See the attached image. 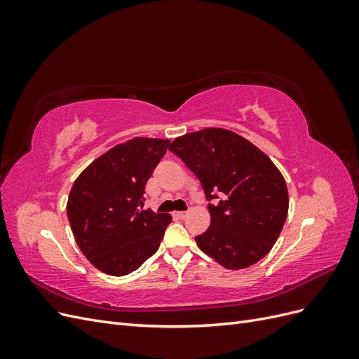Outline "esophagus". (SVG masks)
Masks as SVG:
<instances>
[{"mask_svg":"<svg viewBox=\"0 0 359 359\" xmlns=\"http://www.w3.org/2000/svg\"><path fill=\"white\" fill-rule=\"evenodd\" d=\"M186 215H187L186 211H175V212H173V217H175V219H180V220L186 219Z\"/></svg>","mask_w":359,"mask_h":359,"instance_id":"34e87169","label":"esophagus"}]
</instances>
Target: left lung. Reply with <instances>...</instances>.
Here are the masks:
<instances>
[{"instance_id": "obj_1", "label": "left lung", "mask_w": 359, "mask_h": 359, "mask_svg": "<svg viewBox=\"0 0 359 359\" xmlns=\"http://www.w3.org/2000/svg\"><path fill=\"white\" fill-rule=\"evenodd\" d=\"M169 149L198 177L211 224L194 236L203 253L227 269L259 262L287 217L283 175L262 151L229 130L205 128L177 137Z\"/></svg>"}]
</instances>
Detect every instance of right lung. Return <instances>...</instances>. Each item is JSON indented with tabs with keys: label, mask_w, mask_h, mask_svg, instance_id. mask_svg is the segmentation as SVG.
<instances>
[{
	"label": "right lung",
	"mask_w": 359,
	"mask_h": 359,
	"mask_svg": "<svg viewBox=\"0 0 359 359\" xmlns=\"http://www.w3.org/2000/svg\"><path fill=\"white\" fill-rule=\"evenodd\" d=\"M168 147V139L127 140L93 161L73 184L67 215L74 240L106 274L133 273L160 247L170 215L142 206L147 181Z\"/></svg>",
	"instance_id": "1"
}]
</instances>
